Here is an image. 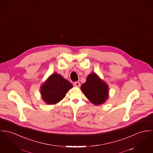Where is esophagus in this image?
Here are the masks:
<instances>
[{"label":"esophagus","mask_w":153,"mask_h":153,"mask_svg":"<svg viewBox=\"0 0 153 153\" xmlns=\"http://www.w3.org/2000/svg\"><path fill=\"white\" fill-rule=\"evenodd\" d=\"M74 85L75 87H79L80 86V83H79V82H75V83H74Z\"/></svg>","instance_id":"34e87169"}]
</instances>
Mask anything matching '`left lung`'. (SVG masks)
Returning a JSON list of instances; mask_svg holds the SVG:
<instances>
[{"label":"left lung","instance_id":"8db88e82","mask_svg":"<svg viewBox=\"0 0 153 153\" xmlns=\"http://www.w3.org/2000/svg\"><path fill=\"white\" fill-rule=\"evenodd\" d=\"M81 90L88 100L96 105L103 104L108 98V85L94 72L87 76L86 82L81 86Z\"/></svg>","mask_w":153,"mask_h":153}]
</instances>
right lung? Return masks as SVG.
<instances>
[{"label":"right lung","mask_w":153,"mask_h":153,"mask_svg":"<svg viewBox=\"0 0 153 153\" xmlns=\"http://www.w3.org/2000/svg\"><path fill=\"white\" fill-rule=\"evenodd\" d=\"M73 85L61 74L53 73L40 86L43 100L48 104H54L61 101Z\"/></svg>","instance_id":"add662e5"}]
</instances>
